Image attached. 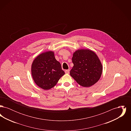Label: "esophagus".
I'll list each match as a JSON object with an SVG mask.
<instances>
[{"label": "esophagus", "instance_id": "obj_1", "mask_svg": "<svg viewBox=\"0 0 131 131\" xmlns=\"http://www.w3.org/2000/svg\"><path fill=\"white\" fill-rule=\"evenodd\" d=\"M65 73H66V74H69V73H70V70H65Z\"/></svg>", "mask_w": 131, "mask_h": 131}]
</instances>
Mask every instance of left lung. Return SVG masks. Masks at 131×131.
I'll list each match as a JSON object with an SVG mask.
<instances>
[{"label":"left lung","mask_w":131,"mask_h":131,"mask_svg":"<svg viewBox=\"0 0 131 131\" xmlns=\"http://www.w3.org/2000/svg\"><path fill=\"white\" fill-rule=\"evenodd\" d=\"M72 59L74 66L70 74L80 85L90 87L100 80L103 65L94 51L87 49L77 50Z\"/></svg>","instance_id":"1"}]
</instances>
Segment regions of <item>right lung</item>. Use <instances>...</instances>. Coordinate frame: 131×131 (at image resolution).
I'll list each match as a JSON object with an SVG mask.
<instances>
[{
  "label": "right lung",
  "mask_w": 131,
  "mask_h": 131,
  "mask_svg": "<svg viewBox=\"0 0 131 131\" xmlns=\"http://www.w3.org/2000/svg\"><path fill=\"white\" fill-rule=\"evenodd\" d=\"M31 72L35 83L46 90L54 87L65 74L60 63L55 58L54 51L51 50L42 52L34 59Z\"/></svg>",
  "instance_id": "right-lung-1"
}]
</instances>
